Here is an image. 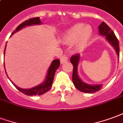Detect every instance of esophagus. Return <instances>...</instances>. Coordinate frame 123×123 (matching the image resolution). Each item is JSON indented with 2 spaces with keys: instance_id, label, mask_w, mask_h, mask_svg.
Instances as JSON below:
<instances>
[{
  "instance_id": "esophagus-1",
  "label": "esophagus",
  "mask_w": 123,
  "mask_h": 123,
  "mask_svg": "<svg viewBox=\"0 0 123 123\" xmlns=\"http://www.w3.org/2000/svg\"><path fill=\"white\" fill-rule=\"evenodd\" d=\"M68 60V56L67 55H63L62 57L60 58V62L61 63H65Z\"/></svg>"
}]
</instances>
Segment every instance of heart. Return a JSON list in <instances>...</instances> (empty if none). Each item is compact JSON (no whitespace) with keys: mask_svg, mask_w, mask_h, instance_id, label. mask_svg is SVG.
Masks as SVG:
<instances>
[{"mask_svg":"<svg viewBox=\"0 0 123 123\" xmlns=\"http://www.w3.org/2000/svg\"><path fill=\"white\" fill-rule=\"evenodd\" d=\"M92 35V29L90 26L79 24L73 26L66 31L62 37V41L65 44H73L75 51L82 50L87 45Z\"/></svg>","mask_w":123,"mask_h":123,"instance_id":"1","label":"heart"}]
</instances>
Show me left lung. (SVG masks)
<instances>
[{"label":"left lung","instance_id":"1","mask_svg":"<svg viewBox=\"0 0 123 123\" xmlns=\"http://www.w3.org/2000/svg\"><path fill=\"white\" fill-rule=\"evenodd\" d=\"M99 33L102 36H105V38L116 51L118 58H119V43L115 33L105 22H102L98 27ZM80 54H75L71 58L70 61L73 65L72 80L77 89L85 93H94L100 90L103 85H91L86 84L80 79L77 73V67L80 61Z\"/></svg>","mask_w":123,"mask_h":123}]
</instances>
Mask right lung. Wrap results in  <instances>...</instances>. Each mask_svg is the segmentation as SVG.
Wrapping results in <instances>:
<instances>
[{"label":"right lung","mask_w":123,"mask_h":123,"mask_svg":"<svg viewBox=\"0 0 123 123\" xmlns=\"http://www.w3.org/2000/svg\"><path fill=\"white\" fill-rule=\"evenodd\" d=\"M41 24V21L40 20V18H31L28 19V20H26L25 21L23 22L22 24H21L19 25L17 27V28L13 31V33H12V35H14V33H16L17 31L21 30V29L25 27L26 26H30L33 25H39ZM6 44L5 46V49H4V55L5 54V50H6ZM60 62L59 59L57 60H53V62L51 63L50 68L48 69V73H47V75L46 77V79L44 81L41 83V85H38V86H36L35 87L31 88L29 89H24V88H21L17 86L16 85H14V83L12 82V84L15 86V87L19 90L20 92L22 93H24V94L27 95V96H36V95H42L43 94H44L46 92H48V90H50L52 86L53 83V80H54V75H55V73L56 70L58 69V68L60 67ZM6 71V69H5ZM7 75V74H6Z\"/></svg>","instance_id":"1"}]
</instances>
